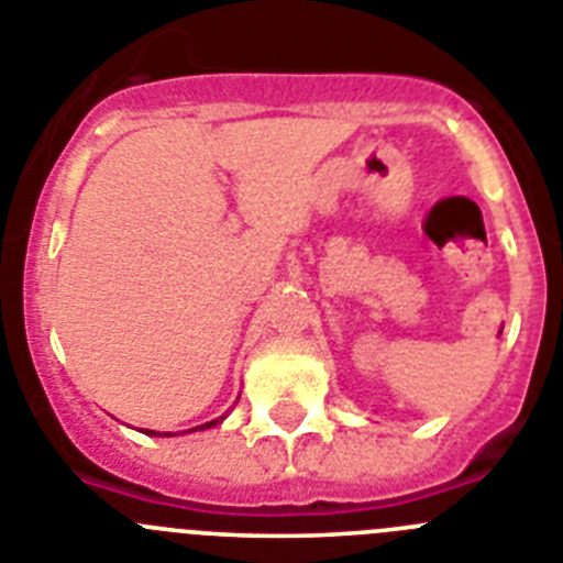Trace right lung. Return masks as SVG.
I'll return each instance as SVG.
<instances>
[{
  "mask_svg": "<svg viewBox=\"0 0 563 563\" xmlns=\"http://www.w3.org/2000/svg\"><path fill=\"white\" fill-rule=\"evenodd\" d=\"M217 422H220V420H213V422H206V426H202V429H211V426H217ZM148 434H152V431H148Z\"/></svg>",
  "mask_w": 563,
  "mask_h": 563,
  "instance_id": "right-lung-1",
  "label": "right lung"
}]
</instances>
